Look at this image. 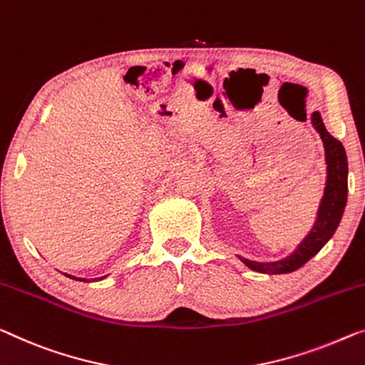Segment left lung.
<instances>
[{
  "instance_id": "8db88e82",
  "label": "left lung",
  "mask_w": 365,
  "mask_h": 365,
  "mask_svg": "<svg viewBox=\"0 0 365 365\" xmlns=\"http://www.w3.org/2000/svg\"><path fill=\"white\" fill-rule=\"evenodd\" d=\"M312 124L317 129L324 145L326 160V185L323 198L319 201L317 221L303 241L292 254L274 262H257L237 255L242 264L260 274H290L314 257L338 230L347 201V157L346 150L338 139L333 138L324 128L319 111H313Z\"/></svg>"
}]
</instances>
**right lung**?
Returning a JSON list of instances; mask_svg holds the SVG:
<instances>
[{
    "label": "right lung",
    "instance_id": "obj_1",
    "mask_svg": "<svg viewBox=\"0 0 365 365\" xmlns=\"http://www.w3.org/2000/svg\"><path fill=\"white\" fill-rule=\"evenodd\" d=\"M63 275H67L68 279H73V280H78V282H88L86 279H78V277H73V275H68V274H63ZM108 275H105V277H98V279H93V282H98V280H103V279H106Z\"/></svg>",
    "mask_w": 365,
    "mask_h": 365
}]
</instances>
